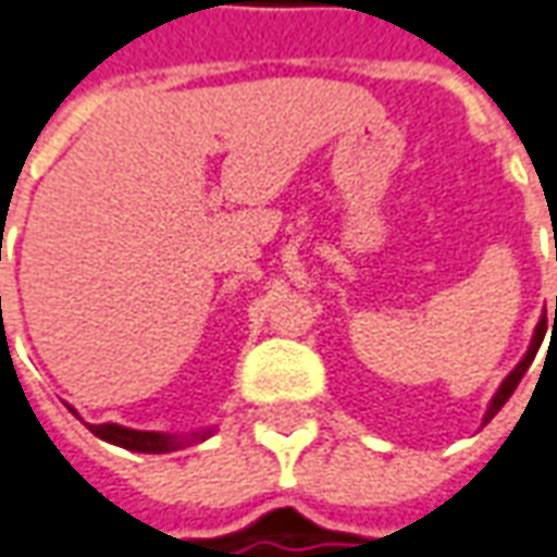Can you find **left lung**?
Segmentation results:
<instances>
[{"mask_svg": "<svg viewBox=\"0 0 557 557\" xmlns=\"http://www.w3.org/2000/svg\"><path fill=\"white\" fill-rule=\"evenodd\" d=\"M540 344H543V329L536 325L534 344H531V349H528V356H524V359L519 361V364H516V371L509 373L507 380H504V386L497 388V395H495V398H492V404H488V410H485V422H488V419H495L497 410H500V407H504V404H507V400H509V395L516 392V386H519V380H522V376H524V371L531 368V361H534Z\"/></svg>", "mask_w": 557, "mask_h": 557, "instance_id": "left-lung-1", "label": "left lung"}]
</instances>
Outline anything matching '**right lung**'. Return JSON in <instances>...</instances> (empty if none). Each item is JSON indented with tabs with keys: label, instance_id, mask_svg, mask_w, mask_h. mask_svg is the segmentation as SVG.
I'll return each mask as SVG.
<instances>
[{
	"label": "right lung",
	"instance_id": "1",
	"mask_svg": "<svg viewBox=\"0 0 557 557\" xmlns=\"http://www.w3.org/2000/svg\"><path fill=\"white\" fill-rule=\"evenodd\" d=\"M89 431H92L96 437H102V441L116 443V446H123V449H132V453H174V449L184 446V441H174L169 434H157V431H132V428L111 425V422H104V425H89ZM201 437H205V434H201Z\"/></svg>",
	"mask_w": 557,
	"mask_h": 557
}]
</instances>
